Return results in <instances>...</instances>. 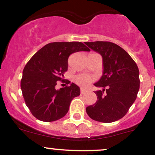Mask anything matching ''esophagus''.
<instances>
[{"label": "esophagus", "mask_w": 155, "mask_h": 155, "mask_svg": "<svg viewBox=\"0 0 155 155\" xmlns=\"http://www.w3.org/2000/svg\"><path fill=\"white\" fill-rule=\"evenodd\" d=\"M86 91H87L85 90V89H84V88H81V94H85V93H86Z\"/></svg>", "instance_id": "34e87169"}]
</instances>
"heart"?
Segmentation results:
<instances>
[{"mask_svg":"<svg viewBox=\"0 0 155 155\" xmlns=\"http://www.w3.org/2000/svg\"><path fill=\"white\" fill-rule=\"evenodd\" d=\"M74 81L81 86L85 87L91 83L93 79L90 76L86 75V74H79L74 78Z\"/></svg>","mask_w":155,"mask_h":155,"instance_id":"b5f03b06","label":"heart"}]
</instances>
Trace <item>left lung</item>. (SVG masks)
<instances>
[{
  "label": "left lung",
  "instance_id": "8db88e82",
  "mask_svg": "<svg viewBox=\"0 0 155 155\" xmlns=\"http://www.w3.org/2000/svg\"><path fill=\"white\" fill-rule=\"evenodd\" d=\"M103 59V74L94 85L102 88L94 93L97 101L86 107L91 119L112 123L126 114L137 97L139 70L134 60L123 48L108 41L85 42Z\"/></svg>",
  "mask_w": 155,
  "mask_h": 155
}]
</instances>
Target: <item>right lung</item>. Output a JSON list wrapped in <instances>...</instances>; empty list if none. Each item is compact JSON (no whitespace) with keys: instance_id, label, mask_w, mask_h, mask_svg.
I'll return each mask as SVG.
<instances>
[{"instance_id":"right-lung-1","label":"right lung","mask_w":155,"mask_h":155,"mask_svg":"<svg viewBox=\"0 0 155 155\" xmlns=\"http://www.w3.org/2000/svg\"><path fill=\"white\" fill-rule=\"evenodd\" d=\"M90 51L81 42H54L36 52L26 64L21 80L25 104L35 117L43 122L61 119L67 113L71 101L80 95V88L72 83L59 90L55 86L63 80L70 54Z\"/></svg>"}]
</instances>
